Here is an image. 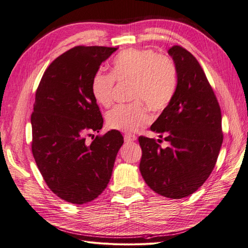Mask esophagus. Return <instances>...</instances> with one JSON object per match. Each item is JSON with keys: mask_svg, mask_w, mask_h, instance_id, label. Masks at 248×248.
<instances>
[{"mask_svg": "<svg viewBox=\"0 0 248 248\" xmlns=\"http://www.w3.org/2000/svg\"><path fill=\"white\" fill-rule=\"evenodd\" d=\"M137 140V136L136 134H131V133H127L124 136V140L129 142V141H134Z\"/></svg>", "mask_w": 248, "mask_h": 248, "instance_id": "obj_1", "label": "esophagus"}]
</instances>
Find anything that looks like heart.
Instances as JSON below:
<instances>
[{"mask_svg": "<svg viewBox=\"0 0 248 248\" xmlns=\"http://www.w3.org/2000/svg\"><path fill=\"white\" fill-rule=\"evenodd\" d=\"M115 80L131 85L130 104H120L107 115L110 129L137 131L151 122L145 104L153 110L166 108L175 94L177 69L174 62L150 48H127L116 56L111 73L97 71L91 81V92L96 102L109 107L114 98Z\"/></svg>", "mask_w": 248, "mask_h": 248, "instance_id": "1", "label": "heart"}]
</instances>
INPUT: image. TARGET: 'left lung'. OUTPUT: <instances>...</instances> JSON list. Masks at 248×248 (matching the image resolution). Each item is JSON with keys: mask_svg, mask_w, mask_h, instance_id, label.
Listing matches in <instances>:
<instances>
[{"mask_svg": "<svg viewBox=\"0 0 248 248\" xmlns=\"http://www.w3.org/2000/svg\"><path fill=\"white\" fill-rule=\"evenodd\" d=\"M169 55L177 69L176 91L151 130L170 146L162 149L154 139L140 137V170L153 191L176 200L190 196L208 179L223 134L220 107L198 60L180 46Z\"/></svg>", "mask_w": 248, "mask_h": 248, "instance_id": "left-lung-1", "label": "left lung"}]
</instances>
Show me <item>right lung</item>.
I'll return each mask as SVG.
<instances>
[{
    "label": "right lung",
    "instance_id": "obj_1",
    "mask_svg": "<svg viewBox=\"0 0 248 248\" xmlns=\"http://www.w3.org/2000/svg\"><path fill=\"white\" fill-rule=\"evenodd\" d=\"M116 50L79 46L65 51L44 71L36 91L31 116L34 159L49 189L72 204H86L107 188L124 142L118 130L87 141L103 125L91 81Z\"/></svg>",
    "mask_w": 248,
    "mask_h": 248
}]
</instances>
